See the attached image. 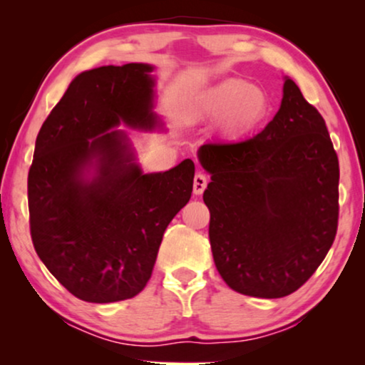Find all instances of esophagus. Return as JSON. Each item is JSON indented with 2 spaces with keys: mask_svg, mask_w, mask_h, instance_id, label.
<instances>
[{
  "mask_svg": "<svg viewBox=\"0 0 365 365\" xmlns=\"http://www.w3.org/2000/svg\"><path fill=\"white\" fill-rule=\"evenodd\" d=\"M206 186H207L206 174L197 173L196 176H194V184H192L194 194H202V191H204V189H206Z\"/></svg>",
  "mask_w": 365,
  "mask_h": 365,
  "instance_id": "obj_1",
  "label": "esophagus"
}]
</instances>
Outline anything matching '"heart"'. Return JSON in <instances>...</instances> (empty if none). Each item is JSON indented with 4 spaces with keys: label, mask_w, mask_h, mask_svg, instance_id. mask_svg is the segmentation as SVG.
Instances as JSON below:
<instances>
[{
    "label": "heart",
    "mask_w": 365,
    "mask_h": 365,
    "mask_svg": "<svg viewBox=\"0 0 365 365\" xmlns=\"http://www.w3.org/2000/svg\"><path fill=\"white\" fill-rule=\"evenodd\" d=\"M271 113V98L246 79H224L199 94L191 108L194 119L222 118V131L237 138L261 126Z\"/></svg>",
    "instance_id": "b5f03b06"
}]
</instances>
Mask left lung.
I'll use <instances>...</instances> for the list:
<instances>
[{"instance_id":"8db88e82","label":"left lung","mask_w":365,"mask_h":365,"mask_svg":"<svg viewBox=\"0 0 365 365\" xmlns=\"http://www.w3.org/2000/svg\"><path fill=\"white\" fill-rule=\"evenodd\" d=\"M199 161L211 174L204 202L224 282L264 299L297 291L337 234L339 159L321 113L286 79L281 108L261 133L204 144Z\"/></svg>"}]
</instances>
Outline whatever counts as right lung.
I'll use <instances>...</instances> for the list:
<instances>
[{"label": "right lung", "mask_w": 365, "mask_h": 365, "mask_svg": "<svg viewBox=\"0 0 365 365\" xmlns=\"http://www.w3.org/2000/svg\"><path fill=\"white\" fill-rule=\"evenodd\" d=\"M153 66L129 63L78 74L36 138L28 173L34 251L73 296L131 299L153 274L164 231L192 192L194 163L143 174L119 123L151 129ZM96 158L97 176L82 178Z\"/></svg>", "instance_id": "add662e5"}]
</instances>
